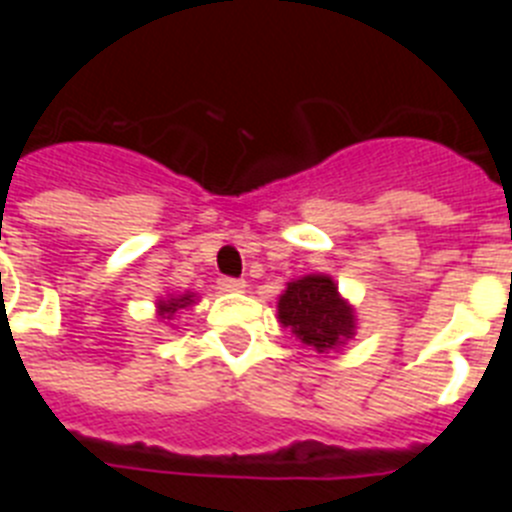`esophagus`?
Returning a JSON list of instances; mask_svg holds the SVG:
<instances>
[{"label": "esophagus", "instance_id": "34e87169", "mask_svg": "<svg viewBox=\"0 0 512 512\" xmlns=\"http://www.w3.org/2000/svg\"><path fill=\"white\" fill-rule=\"evenodd\" d=\"M217 287H220V292H243V289H246V282H243V279L223 277L217 282Z\"/></svg>", "mask_w": 512, "mask_h": 512}]
</instances>
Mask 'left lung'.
<instances>
[{
    "mask_svg": "<svg viewBox=\"0 0 512 512\" xmlns=\"http://www.w3.org/2000/svg\"><path fill=\"white\" fill-rule=\"evenodd\" d=\"M277 320L315 354L341 351L356 336V310L328 274L287 282L277 300Z\"/></svg>",
    "mask_w": 512,
    "mask_h": 512,
    "instance_id": "8db88e82",
    "label": "left lung"
}]
</instances>
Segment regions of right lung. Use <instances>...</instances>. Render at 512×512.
<instances>
[{
  "label": "right lung",
  "instance_id": "1",
  "mask_svg": "<svg viewBox=\"0 0 512 512\" xmlns=\"http://www.w3.org/2000/svg\"><path fill=\"white\" fill-rule=\"evenodd\" d=\"M197 302V295L194 292H184V295H166V297H158L156 300V315L164 323H171L176 318V312L187 310Z\"/></svg>",
  "mask_w": 512,
  "mask_h": 512
}]
</instances>
